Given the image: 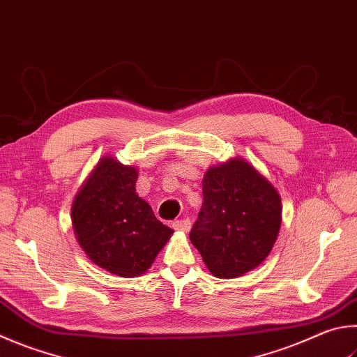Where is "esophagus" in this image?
Wrapping results in <instances>:
<instances>
[{
	"label": "esophagus",
	"mask_w": 357,
	"mask_h": 357,
	"mask_svg": "<svg viewBox=\"0 0 357 357\" xmlns=\"http://www.w3.org/2000/svg\"><path fill=\"white\" fill-rule=\"evenodd\" d=\"M190 220L189 218H181V220H174V222L172 223L173 229L176 231H181V232H187L190 229Z\"/></svg>",
	"instance_id": "esophagus-1"
}]
</instances>
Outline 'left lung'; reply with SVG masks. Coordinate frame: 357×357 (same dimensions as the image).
Returning <instances> with one entry per match:
<instances>
[{
    "mask_svg": "<svg viewBox=\"0 0 357 357\" xmlns=\"http://www.w3.org/2000/svg\"><path fill=\"white\" fill-rule=\"evenodd\" d=\"M190 242L217 278H237L262 264L281 226V198L243 159L212 167Z\"/></svg>",
    "mask_w": 357,
    "mask_h": 357,
    "instance_id": "1",
    "label": "left lung"
}]
</instances>
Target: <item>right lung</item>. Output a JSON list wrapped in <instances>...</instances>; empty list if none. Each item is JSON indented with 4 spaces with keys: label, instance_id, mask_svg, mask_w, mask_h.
Returning <instances> with one entry per match:
<instances>
[{
    "label": "right lung",
    "instance_id": "obj_1",
    "mask_svg": "<svg viewBox=\"0 0 357 357\" xmlns=\"http://www.w3.org/2000/svg\"><path fill=\"white\" fill-rule=\"evenodd\" d=\"M135 181L134 167L105 158L71 207L76 238L90 261L123 278L145 273L173 232L135 193Z\"/></svg>",
    "mask_w": 357,
    "mask_h": 357
}]
</instances>
